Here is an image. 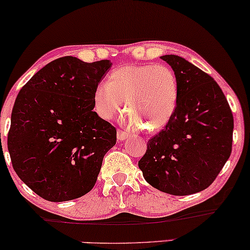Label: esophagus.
<instances>
[{"instance_id": "34e87169", "label": "esophagus", "mask_w": 250, "mask_h": 250, "mask_svg": "<svg viewBox=\"0 0 250 250\" xmlns=\"http://www.w3.org/2000/svg\"><path fill=\"white\" fill-rule=\"evenodd\" d=\"M129 136L127 131H123V130H117V140L119 141H123V140H125L127 137Z\"/></svg>"}]
</instances>
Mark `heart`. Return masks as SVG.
Wrapping results in <instances>:
<instances>
[{"label": "heart", "mask_w": 250, "mask_h": 250, "mask_svg": "<svg viewBox=\"0 0 250 250\" xmlns=\"http://www.w3.org/2000/svg\"><path fill=\"white\" fill-rule=\"evenodd\" d=\"M179 100V83L166 64H127L116 68L93 94V107L103 120H113L125 101L128 121L148 131L162 129L174 115Z\"/></svg>", "instance_id": "heart-1"}]
</instances>
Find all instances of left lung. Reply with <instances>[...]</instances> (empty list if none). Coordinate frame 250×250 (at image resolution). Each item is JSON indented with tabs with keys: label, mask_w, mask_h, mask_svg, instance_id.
<instances>
[{
	"label": "left lung",
	"mask_w": 250,
	"mask_h": 250,
	"mask_svg": "<svg viewBox=\"0 0 250 250\" xmlns=\"http://www.w3.org/2000/svg\"><path fill=\"white\" fill-rule=\"evenodd\" d=\"M161 59L177 77L179 100L166 127L147 142L139 167L154 188L185 196L208 188L229 159L234 117L213 77L180 56Z\"/></svg>",
	"instance_id": "1"
}]
</instances>
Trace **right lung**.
Returning <instances> with one entry per match:
<instances>
[{"mask_svg":"<svg viewBox=\"0 0 250 250\" xmlns=\"http://www.w3.org/2000/svg\"><path fill=\"white\" fill-rule=\"evenodd\" d=\"M111 62L54 60L20 90L11 113L8 150L15 173L51 202L93 189L103 157L116 143L114 125L93 111V94Z\"/></svg>","mask_w":250,"mask_h":250,"instance_id":"1","label":"right lung"}]
</instances>
